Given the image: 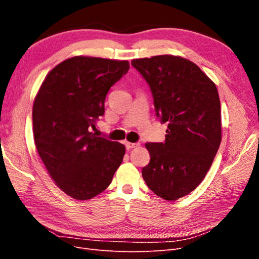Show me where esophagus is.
Wrapping results in <instances>:
<instances>
[{"mask_svg":"<svg viewBox=\"0 0 259 259\" xmlns=\"http://www.w3.org/2000/svg\"><path fill=\"white\" fill-rule=\"evenodd\" d=\"M126 148L127 149H132V148H136V147H138L139 146V144L138 143H130V142H126Z\"/></svg>","mask_w":259,"mask_h":259,"instance_id":"esophagus-1","label":"esophagus"}]
</instances>
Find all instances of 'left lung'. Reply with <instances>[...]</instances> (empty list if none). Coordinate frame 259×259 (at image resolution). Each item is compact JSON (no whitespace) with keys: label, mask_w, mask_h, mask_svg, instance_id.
I'll return each mask as SVG.
<instances>
[{"label":"left lung","mask_w":259,"mask_h":259,"mask_svg":"<svg viewBox=\"0 0 259 259\" xmlns=\"http://www.w3.org/2000/svg\"><path fill=\"white\" fill-rule=\"evenodd\" d=\"M150 86L155 114L167 122L164 143H148L143 178L158 197L176 201L197 188L222 142L216 85L192 61L173 55L132 60Z\"/></svg>","instance_id":"8db88e82"}]
</instances>
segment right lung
Segmentation results:
<instances>
[{"mask_svg": "<svg viewBox=\"0 0 259 259\" xmlns=\"http://www.w3.org/2000/svg\"><path fill=\"white\" fill-rule=\"evenodd\" d=\"M128 69L127 60L69 58L51 70L34 98L37 153L55 184L75 200L106 190L123 161L124 145L91 128L105 113L107 93Z\"/></svg>", "mask_w": 259, "mask_h": 259, "instance_id": "1", "label": "right lung"}]
</instances>
